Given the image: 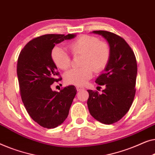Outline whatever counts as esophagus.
<instances>
[{"mask_svg":"<svg viewBox=\"0 0 155 155\" xmlns=\"http://www.w3.org/2000/svg\"><path fill=\"white\" fill-rule=\"evenodd\" d=\"M77 90L78 91H81V90H84V87H83L81 86H77Z\"/></svg>","mask_w":155,"mask_h":155,"instance_id":"obj_1","label":"esophagus"}]
</instances>
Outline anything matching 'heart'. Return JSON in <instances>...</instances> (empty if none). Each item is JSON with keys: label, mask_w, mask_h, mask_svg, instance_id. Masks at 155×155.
Returning <instances> with one entry per match:
<instances>
[{"label": "heart", "mask_w": 155, "mask_h": 155, "mask_svg": "<svg viewBox=\"0 0 155 155\" xmlns=\"http://www.w3.org/2000/svg\"><path fill=\"white\" fill-rule=\"evenodd\" d=\"M74 55H83L81 68H74L67 71L64 80L67 84L81 86L93 77V70L100 72L107 65L110 58V49L106 43L100 41L97 37L83 35L69 43ZM51 58L58 68L67 69L71 58L60 45H55L51 51Z\"/></svg>", "instance_id": "1"}]
</instances>
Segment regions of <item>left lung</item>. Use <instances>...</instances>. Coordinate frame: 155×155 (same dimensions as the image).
I'll list each match as a JSON object with an SVG mask.
<instances>
[{"label":"left lung","instance_id":"obj_1","mask_svg":"<svg viewBox=\"0 0 155 155\" xmlns=\"http://www.w3.org/2000/svg\"><path fill=\"white\" fill-rule=\"evenodd\" d=\"M108 43L110 58L104 73L95 83L104 86L102 94L88 90L87 104L93 118L112 124L123 117L131 106L136 94L137 62L134 51L121 37L107 31H94Z\"/></svg>","mask_w":155,"mask_h":155}]
</instances>
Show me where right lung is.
<instances>
[{
	"instance_id": "obj_1",
	"label": "right lung",
	"mask_w": 155,
	"mask_h": 155,
	"mask_svg": "<svg viewBox=\"0 0 155 155\" xmlns=\"http://www.w3.org/2000/svg\"><path fill=\"white\" fill-rule=\"evenodd\" d=\"M74 37V34L43 35L30 41L19 55L17 73L21 100L31 119L44 128H54L64 122L77 94L74 86L60 92L51 87L60 79L51 58L52 49Z\"/></svg>"
}]
</instances>
